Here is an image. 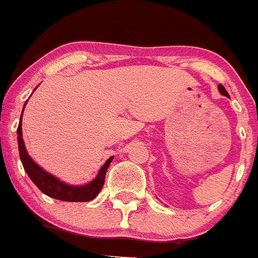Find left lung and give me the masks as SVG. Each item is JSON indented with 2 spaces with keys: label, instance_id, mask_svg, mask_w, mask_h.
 <instances>
[{
  "label": "left lung",
  "instance_id": "left-lung-1",
  "mask_svg": "<svg viewBox=\"0 0 258 258\" xmlns=\"http://www.w3.org/2000/svg\"><path fill=\"white\" fill-rule=\"evenodd\" d=\"M218 90H220V93H221V94H222V95H226V97H229V93L226 92V89L223 88V86L221 85V84H220V85H218Z\"/></svg>",
  "mask_w": 258,
  "mask_h": 258
}]
</instances>
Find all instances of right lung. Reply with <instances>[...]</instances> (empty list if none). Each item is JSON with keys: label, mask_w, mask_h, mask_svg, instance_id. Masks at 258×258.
Segmentation results:
<instances>
[{"label": "right lung", "mask_w": 258, "mask_h": 258, "mask_svg": "<svg viewBox=\"0 0 258 258\" xmlns=\"http://www.w3.org/2000/svg\"><path fill=\"white\" fill-rule=\"evenodd\" d=\"M26 107V104H24ZM24 111V108H23ZM23 116V113H22ZM22 116H20L19 126H18V147H19L20 160H22L24 170L28 174L32 182L40 188L47 197L54 198V199L63 200V202H90L97 197L99 191L102 190L104 184V178H106V172L108 169L109 164L113 160V156H111L103 166L101 168L98 175L89 183L83 184V186H72L64 182L59 181L56 177H54L50 173L45 172L41 166H38L35 161L32 160L28 152L26 150V146L23 142V133H22Z\"/></svg>", "instance_id": "add662e5"}]
</instances>
